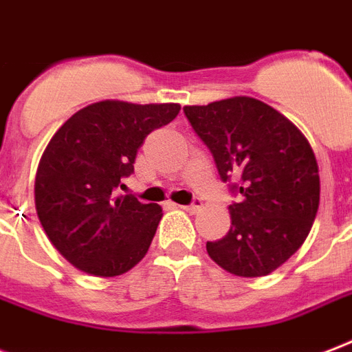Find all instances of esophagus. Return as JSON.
Listing matches in <instances>:
<instances>
[{
    "label": "esophagus",
    "instance_id": "obj_1",
    "mask_svg": "<svg viewBox=\"0 0 352 352\" xmlns=\"http://www.w3.org/2000/svg\"><path fill=\"white\" fill-rule=\"evenodd\" d=\"M179 208L190 212V214H195V212L201 210V201H195V203H192V205H179Z\"/></svg>",
    "mask_w": 352,
    "mask_h": 352
}]
</instances>
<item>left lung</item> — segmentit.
Returning a JSON list of instances; mask_svg holds the SVG:
<instances>
[{
  "label": "left lung",
  "mask_w": 352,
  "mask_h": 352,
  "mask_svg": "<svg viewBox=\"0 0 352 352\" xmlns=\"http://www.w3.org/2000/svg\"><path fill=\"white\" fill-rule=\"evenodd\" d=\"M219 175L241 177L230 230L206 253L236 277H264L301 248L319 206V168L305 134L288 118L248 96L184 107Z\"/></svg>",
  "instance_id": "1"
}]
</instances>
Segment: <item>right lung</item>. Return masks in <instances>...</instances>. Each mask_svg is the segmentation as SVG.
<instances>
[{"mask_svg": "<svg viewBox=\"0 0 352 352\" xmlns=\"http://www.w3.org/2000/svg\"><path fill=\"white\" fill-rule=\"evenodd\" d=\"M179 111V103L103 99L53 134L36 170L34 206L53 248L79 272L118 277L146 256L162 208L116 188L134 171L144 138Z\"/></svg>", "mask_w": 352, "mask_h": 352, "instance_id": "obj_1", "label": "right lung"}]
</instances>
